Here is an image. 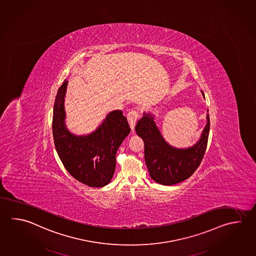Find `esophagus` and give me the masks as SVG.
<instances>
[{"label": "esophagus", "mask_w": 256, "mask_h": 256, "mask_svg": "<svg viewBox=\"0 0 256 256\" xmlns=\"http://www.w3.org/2000/svg\"><path fill=\"white\" fill-rule=\"evenodd\" d=\"M126 118H128V121L130 123V126L131 130H134L136 123L138 118V114L136 111H130V112H128Z\"/></svg>", "instance_id": "obj_1"}]
</instances>
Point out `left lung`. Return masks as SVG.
Returning a JSON list of instances; mask_svg holds the SVG:
<instances>
[{
  "label": "left lung",
  "instance_id": "obj_1",
  "mask_svg": "<svg viewBox=\"0 0 256 256\" xmlns=\"http://www.w3.org/2000/svg\"><path fill=\"white\" fill-rule=\"evenodd\" d=\"M202 95L204 98V94ZM154 116L144 113L135 130L145 145V161L150 178L156 183L172 186L188 178L198 169L208 146L210 130L209 114L206 125L196 144L188 148H176L164 140L156 125Z\"/></svg>",
  "mask_w": 256,
  "mask_h": 256
}]
</instances>
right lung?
I'll return each mask as SVG.
<instances>
[{"mask_svg": "<svg viewBox=\"0 0 256 256\" xmlns=\"http://www.w3.org/2000/svg\"><path fill=\"white\" fill-rule=\"evenodd\" d=\"M68 80L55 98L52 116L54 144L68 172L80 183L102 188L110 182L116 168V154L130 128L121 110L111 111L96 130L74 135L65 125L64 98Z\"/></svg>", "mask_w": 256, "mask_h": 256, "instance_id": "1", "label": "right lung"}]
</instances>
